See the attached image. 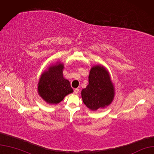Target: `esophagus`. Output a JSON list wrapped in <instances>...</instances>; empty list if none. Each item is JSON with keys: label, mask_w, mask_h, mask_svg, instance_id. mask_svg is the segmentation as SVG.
Returning a JSON list of instances; mask_svg holds the SVG:
<instances>
[{"label": "esophagus", "mask_w": 154, "mask_h": 154, "mask_svg": "<svg viewBox=\"0 0 154 154\" xmlns=\"http://www.w3.org/2000/svg\"><path fill=\"white\" fill-rule=\"evenodd\" d=\"M79 92V88H75V90H74V92H75V94H78Z\"/></svg>", "instance_id": "obj_1"}]
</instances>
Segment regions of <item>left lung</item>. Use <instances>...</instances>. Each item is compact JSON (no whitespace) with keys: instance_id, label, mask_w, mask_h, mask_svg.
<instances>
[{"instance_id":"left-lung-1","label":"left lung","mask_w":154,"mask_h":154,"mask_svg":"<svg viewBox=\"0 0 154 154\" xmlns=\"http://www.w3.org/2000/svg\"><path fill=\"white\" fill-rule=\"evenodd\" d=\"M89 84L82 91L83 101L91 110L104 108L112 101L114 88L108 71L103 66L93 67L88 76Z\"/></svg>"}]
</instances>
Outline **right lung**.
Returning <instances> with one entry per match:
<instances>
[{"label": "right lung", "mask_w": 154, "mask_h": 154, "mask_svg": "<svg viewBox=\"0 0 154 154\" xmlns=\"http://www.w3.org/2000/svg\"><path fill=\"white\" fill-rule=\"evenodd\" d=\"M63 68L62 63L53 66L41 75L38 83L39 94L48 103H59L73 92L70 82L63 77Z\"/></svg>", "instance_id": "1"}]
</instances>
